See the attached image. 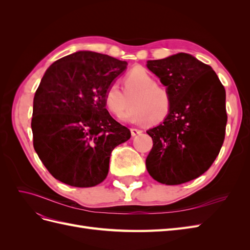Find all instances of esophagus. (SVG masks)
Segmentation results:
<instances>
[{
  "mask_svg": "<svg viewBox=\"0 0 250 250\" xmlns=\"http://www.w3.org/2000/svg\"><path fill=\"white\" fill-rule=\"evenodd\" d=\"M130 131H131V135H132V137H135V135L141 134V133L143 132L142 130H140V129H137V128H131Z\"/></svg>",
  "mask_w": 250,
  "mask_h": 250,
  "instance_id": "34e87169",
  "label": "esophagus"
}]
</instances>
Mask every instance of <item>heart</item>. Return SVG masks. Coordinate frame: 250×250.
<instances>
[{
	"label": "heart",
	"mask_w": 250,
	"mask_h": 250,
	"mask_svg": "<svg viewBox=\"0 0 250 250\" xmlns=\"http://www.w3.org/2000/svg\"><path fill=\"white\" fill-rule=\"evenodd\" d=\"M133 107L123 118L126 122L143 124L160 123L168 117L172 106L171 95L165 86L158 85L156 79L146 69L137 66L124 77V92L118 83L112 82L104 94V103L117 118H121L129 107V99Z\"/></svg>",
	"instance_id": "heart-1"
}]
</instances>
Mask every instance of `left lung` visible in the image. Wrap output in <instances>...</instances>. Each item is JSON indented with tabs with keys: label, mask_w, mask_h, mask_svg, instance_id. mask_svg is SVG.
<instances>
[{
	"label": "left lung",
	"mask_w": 250,
	"mask_h": 250,
	"mask_svg": "<svg viewBox=\"0 0 250 250\" xmlns=\"http://www.w3.org/2000/svg\"><path fill=\"white\" fill-rule=\"evenodd\" d=\"M147 67L172 100L164 122L147 130L153 141L147 171L164 185L188 183L209 169L223 145L225 88L209 65L187 53L148 60Z\"/></svg>",
	"instance_id": "1"
}]
</instances>
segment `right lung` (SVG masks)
<instances>
[{"label": "right lung", "mask_w": 250, "mask_h": 250, "mask_svg": "<svg viewBox=\"0 0 250 250\" xmlns=\"http://www.w3.org/2000/svg\"><path fill=\"white\" fill-rule=\"evenodd\" d=\"M126 62L90 51L60 58L44 73L33 100V147L51 175L89 188L106 178L111 151L131 137L105 108L104 94Z\"/></svg>", "instance_id": "right-lung-1"}]
</instances>
